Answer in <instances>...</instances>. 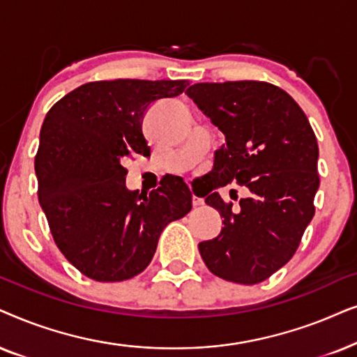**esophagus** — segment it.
Masks as SVG:
<instances>
[{
    "instance_id": "esophagus-1",
    "label": "esophagus",
    "mask_w": 357,
    "mask_h": 357,
    "mask_svg": "<svg viewBox=\"0 0 357 357\" xmlns=\"http://www.w3.org/2000/svg\"><path fill=\"white\" fill-rule=\"evenodd\" d=\"M192 206H194V207H201V206H204V199L197 197V196H192Z\"/></svg>"
}]
</instances>
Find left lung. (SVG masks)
Returning <instances> with one entry per match:
<instances>
[{
	"label": "left lung",
	"instance_id": "left-lung-1",
	"mask_svg": "<svg viewBox=\"0 0 357 357\" xmlns=\"http://www.w3.org/2000/svg\"><path fill=\"white\" fill-rule=\"evenodd\" d=\"M186 94L225 135L206 197L223 228L199 253L225 281L263 282L292 258L315 213L317 137L301 106L271 83H196ZM228 182L250 191L238 211L213 191Z\"/></svg>",
	"mask_w": 357,
	"mask_h": 357
}]
</instances>
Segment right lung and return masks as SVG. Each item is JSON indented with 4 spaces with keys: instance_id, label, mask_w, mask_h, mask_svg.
<instances>
[{
    "instance_id": "1",
    "label": "right lung",
    "mask_w": 357,
    "mask_h": 357,
    "mask_svg": "<svg viewBox=\"0 0 357 357\" xmlns=\"http://www.w3.org/2000/svg\"><path fill=\"white\" fill-rule=\"evenodd\" d=\"M186 79L93 82L55 102L44 119L36 174L52 236L79 273L99 282L140 274L169 222L192 208L176 176L149 196L129 191L123 161L150 153L142 130L151 102L179 96Z\"/></svg>"
}]
</instances>
